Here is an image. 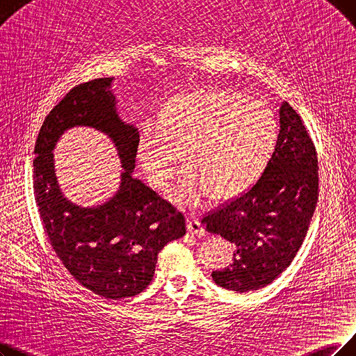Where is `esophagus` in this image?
<instances>
[{
    "instance_id": "1",
    "label": "esophagus",
    "mask_w": 356,
    "mask_h": 356,
    "mask_svg": "<svg viewBox=\"0 0 356 356\" xmlns=\"http://www.w3.org/2000/svg\"><path fill=\"white\" fill-rule=\"evenodd\" d=\"M187 229L191 235H195V236H204L206 235V229L202 226V223L193 216L187 218Z\"/></svg>"
}]
</instances>
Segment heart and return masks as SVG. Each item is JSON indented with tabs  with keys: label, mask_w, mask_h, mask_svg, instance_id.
<instances>
[{
	"label": "heart",
	"mask_w": 356,
	"mask_h": 356,
	"mask_svg": "<svg viewBox=\"0 0 356 356\" xmlns=\"http://www.w3.org/2000/svg\"><path fill=\"white\" fill-rule=\"evenodd\" d=\"M279 138L275 112L257 97L234 90H194L163 102L140 134L137 158L154 188L166 186L179 153L186 168L166 190L191 209L247 191L267 168Z\"/></svg>",
	"instance_id": "b5f03b06"
}]
</instances>
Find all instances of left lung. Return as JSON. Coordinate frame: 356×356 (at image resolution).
<instances>
[{
  "label": "left lung",
  "instance_id": "obj_1",
  "mask_svg": "<svg viewBox=\"0 0 356 356\" xmlns=\"http://www.w3.org/2000/svg\"><path fill=\"white\" fill-rule=\"evenodd\" d=\"M275 153L254 186L202 219L232 243V263L211 273L223 289L245 293L272 283L302 245L318 198L317 154L301 117L283 102Z\"/></svg>",
  "mask_w": 356,
  "mask_h": 356
}]
</instances>
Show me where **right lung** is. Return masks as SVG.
Returning a JSON list of instances; mask_svg holds the SVG:
<instances>
[{"instance_id":"right-lung-1","label":"right lung","mask_w":356,"mask_h":356,"mask_svg":"<svg viewBox=\"0 0 356 356\" xmlns=\"http://www.w3.org/2000/svg\"><path fill=\"white\" fill-rule=\"evenodd\" d=\"M112 83H83L48 113L35 145L33 188L51 245L71 276L96 295L121 300L147 288L161 250L187 229L179 211L133 177L140 133L120 117ZM76 126L105 134L122 162L118 193L96 207L68 201L54 174V146Z\"/></svg>"}]
</instances>
